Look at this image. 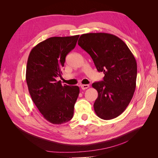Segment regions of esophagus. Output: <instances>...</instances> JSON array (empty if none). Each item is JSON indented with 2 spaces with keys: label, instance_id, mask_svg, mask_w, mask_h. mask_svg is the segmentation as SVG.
Segmentation results:
<instances>
[{
  "label": "esophagus",
  "instance_id": "34e87169",
  "mask_svg": "<svg viewBox=\"0 0 158 158\" xmlns=\"http://www.w3.org/2000/svg\"><path fill=\"white\" fill-rule=\"evenodd\" d=\"M89 88V85L88 84H82L81 85V88L82 89H85Z\"/></svg>",
  "mask_w": 158,
  "mask_h": 158
}]
</instances>
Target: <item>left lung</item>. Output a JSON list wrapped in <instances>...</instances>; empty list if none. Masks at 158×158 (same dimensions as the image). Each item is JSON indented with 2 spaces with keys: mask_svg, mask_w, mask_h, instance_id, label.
<instances>
[{
  "mask_svg": "<svg viewBox=\"0 0 158 158\" xmlns=\"http://www.w3.org/2000/svg\"><path fill=\"white\" fill-rule=\"evenodd\" d=\"M78 44L92 57L103 80L92 84L98 97L94 104L97 115L104 120L123 113L136 88L137 64L128 46L118 37L106 33L80 35Z\"/></svg>",
  "mask_w": 158,
  "mask_h": 158,
  "instance_id": "8db88e82",
  "label": "left lung"
}]
</instances>
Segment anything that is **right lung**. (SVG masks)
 <instances>
[{"instance_id":"1","label":"right lung","mask_w":158,"mask_h":158,"mask_svg":"<svg viewBox=\"0 0 158 158\" xmlns=\"http://www.w3.org/2000/svg\"><path fill=\"white\" fill-rule=\"evenodd\" d=\"M79 35L52 37L31 49L26 67L28 90L42 115L52 124L61 125L71 120L80 93L77 85H63L60 77L66 56L74 49Z\"/></svg>"}]
</instances>
